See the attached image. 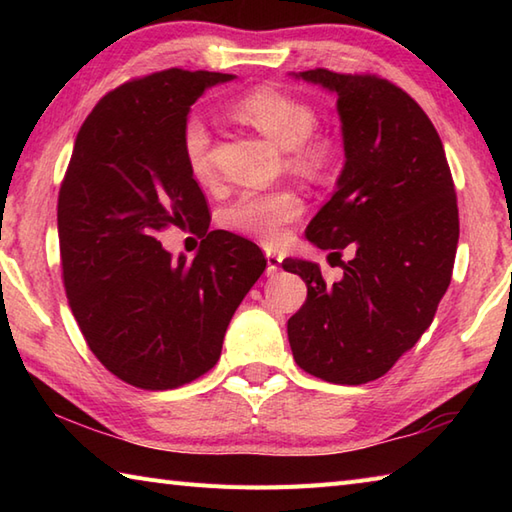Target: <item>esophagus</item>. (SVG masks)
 <instances>
[{"instance_id": "1", "label": "esophagus", "mask_w": 512, "mask_h": 512, "mask_svg": "<svg viewBox=\"0 0 512 512\" xmlns=\"http://www.w3.org/2000/svg\"><path fill=\"white\" fill-rule=\"evenodd\" d=\"M281 257L277 250H273V248H266V273L268 275H275L277 270H279V266H281Z\"/></svg>"}]
</instances>
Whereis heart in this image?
<instances>
[{"label":"heart","instance_id":"1","mask_svg":"<svg viewBox=\"0 0 512 512\" xmlns=\"http://www.w3.org/2000/svg\"><path fill=\"white\" fill-rule=\"evenodd\" d=\"M235 112L242 121L275 140L279 147L290 149L292 165L317 171L330 160L332 149L328 140L310 136L317 125V112L297 96L277 88H257L235 103ZM180 145L191 178L200 184L213 182L217 176L213 140L202 118L191 116L184 123ZM301 209L299 193L292 189H248L228 204L224 222L239 235L264 244H277L284 239L288 224L297 220Z\"/></svg>","mask_w":512,"mask_h":512}]
</instances>
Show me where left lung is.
<instances>
[{"label":"left lung","mask_w":512,"mask_h":512,"mask_svg":"<svg viewBox=\"0 0 512 512\" xmlns=\"http://www.w3.org/2000/svg\"><path fill=\"white\" fill-rule=\"evenodd\" d=\"M297 76L336 94L345 149L336 191L306 237L354 257L332 286L317 264L284 259L308 286L288 341L303 372L363 385L387 374L436 317L458 250V198L436 127L405 90L376 74Z\"/></svg>","instance_id":"left-lung-1"}]
</instances>
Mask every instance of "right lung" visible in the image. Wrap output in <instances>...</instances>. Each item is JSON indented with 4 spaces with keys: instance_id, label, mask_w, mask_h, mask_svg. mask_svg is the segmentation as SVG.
I'll return each mask as SVG.
<instances>
[{
    "instance_id": "right-lung-1",
    "label": "right lung",
    "mask_w": 512,
    "mask_h": 512,
    "mask_svg": "<svg viewBox=\"0 0 512 512\" xmlns=\"http://www.w3.org/2000/svg\"><path fill=\"white\" fill-rule=\"evenodd\" d=\"M222 72L162 70L107 92L74 140L59 204L63 286L105 369L176 389L217 363L228 323L264 273L257 244L209 231V204L182 156L191 105ZM169 225L205 239L193 260L157 242Z\"/></svg>"
}]
</instances>
